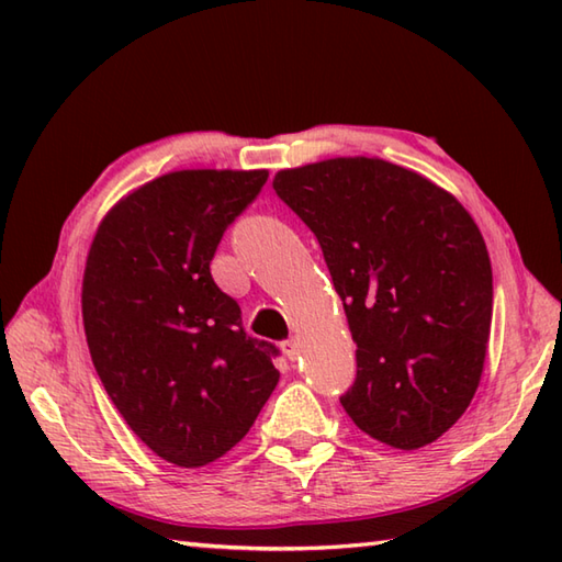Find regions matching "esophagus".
<instances>
[{"instance_id":"34e87169","label":"esophagus","mask_w":562,"mask_h":562,"mask_svg":"<svg viewBox=\"0 0 562 562\" xmlns=\"http://www.w3.org/2000/svg\"><path fill=\"white\" fill-rule=\"evenodd\" d=\"M282 350H284V355H288V360H300V355H302V345H300V338H288L282 342Z\"/></svg>"}]
</instances>
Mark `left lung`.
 <instances>
[{
  "mask_svg": "<svg viewBox=\"0 0 562 562\" xmlns=\"http://www.w3.org/2000/svg\"><path fill=\"white\" fill-rule=\"evenodd\" d=\"M274 193L318 238L357 345L342 393L355 425L396 449L441 437L479 389L493 270L461 202L384 159L280 171Z\"/></svg>",
  "mask_w": 562,
  "mask_h": 562,
  "instance_id": "obj_1",
  "label": "left lung"
}]
</instances>
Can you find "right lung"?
I'll list each match as a JSON object with an SVG mask.
<instances>
[{
    "mask_svg": "<svg viewBox=\"0 0 562 562\" xmlns=\"http://www.w3.org/2000/svg\"><path fill=\"white\" fill-rule=\"evenodd\" d=\"M268 171H173L105 214L81 288L93 367L145 445L183 469L224 457L278 386L280 355L250 338L212 280L222 236Z\"/></svg>",
    "mask_w": 562,
    "mask_h": 562,
    "instance_id": "obj_1",
    "label": "right lung"
}]
</instances>
